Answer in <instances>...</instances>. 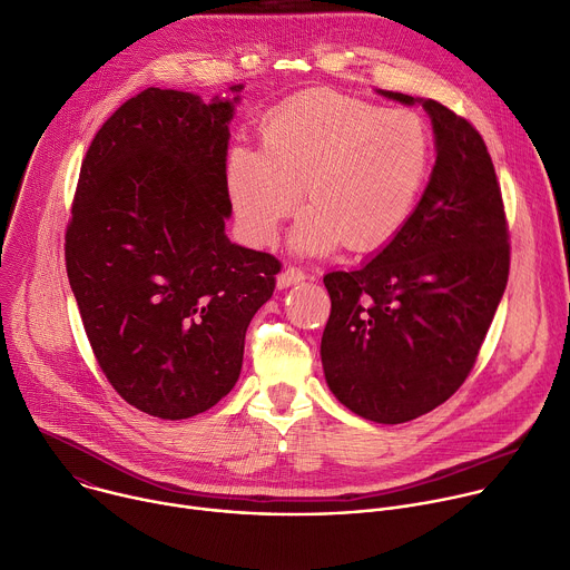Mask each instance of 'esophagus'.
Here are the masks:
<instances>
[{
	"label": "esophagus",
	"mask_w": 570,
	"mask_h": 570,
	"mask_svg": "<svg viewBox=\"0 0 570 570\" xmlns=\"http://www.w3.org/2000/svg\"><path fill=\"white\" fill-rule=\"evenodd\" d=\"M302 279H306L304 271H302V268H297V266H288V268H284V271L279 273V277H277V286H279V288H288V286H293V284L302 282Z\"/></svg>",
	"instance_id": "esophagus-1"
}]
</instances>
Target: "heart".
<instances>
[{
    "mask_svg": "<svg viewBox=\"0 0 570 570\" xmlns=\"http://www.w3.org/2000/svg\"><path fill=\"white\" fill-rule=\"evenodd\" d=\"M431 165V135L411 110L383 108L334 90L304 92L279 106L262 130V150L229 153L225 180L246 234L271 243L297 209V253L343 246L372 253L411 218Z\"/></svg>",
    "mask_w": 570,
    "mask_h": 570,
    "instance_id": "b5f03b06",
    "label": "heart"
}]
</instances>
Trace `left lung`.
Returning <instances> with one entry per match:
<instances>
[{"label": "left lung", "mask_w": 570, "mask_h": 570, "mask_svg": "<svg viewBox=\"0 0 570 570\" xmlns=\"http://www.w3.org/2000/svg\"><path fill=\"white\" fill-rule=\"evenodd\" d=\"M422 106L438 159L420 205L367 264L324 275V376L343 405L376 424L426 415L464 383L510 275L505 205L480 132L440 101Z\"/></svg>", "instance_id": "1"}]
</instances>
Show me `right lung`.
<instances>
[{
    "label": "right lung",
    "instance_id": "1",
    "mask_svg": "<svg viewBox=\"0 0 570 570\" xmlns=\"http://www.w3.org/2000/svg\"><path fill=\"white\" fill-rule=\"evenodd\" d=\"M236 101L146 88L110 115L80 165L67 277L101 372L159 420L205 413L234 387L248 324L282 268L225 236Z\"/></svg>",
    "mask_w": 570,
    "mask_h": 570
}]
</instances>
